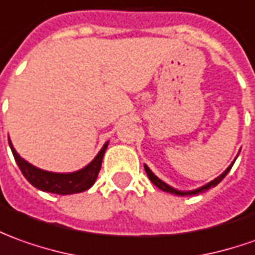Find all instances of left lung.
Wrapping results in <instances>:
<instances>
[{"mask_svg":"<svg viewBox=\"0 0 255 255\" xmlns=\"http://www.w3.org/2000/svg\"><path fill=\"white\" fill-rule=\"evenodd\" d=\"M239 153H240V152H239ZM236 159H237V156H236ZM236 159H235V160H236ZM235 160L232 162V164H230L226 170L223 171L221 176H218V177L215 178V180L209 181V183H208V184H205V186L200 187V188H197V190H191V191H180V190H176V188H173L171 186H169L167 183H164L163 180H160V178L157 177L156 174L150 170L146 164H143V167H145V171H146V174H148L149 180L152 181V183H153V184H155V186L157 187V188H160V190H162V191H164V193H170V194H174V195H181V197H184V195H197V194H200V193H205V191H207V190H209L211 187L218 186V184L222 181L223 178H225V176L229 173L230 169H232V166H233V163H235Z\"/></svg>","mask_w":255,"mask_h":255,"instance_id":"obj_1","label":"left lung"}]
</instances>
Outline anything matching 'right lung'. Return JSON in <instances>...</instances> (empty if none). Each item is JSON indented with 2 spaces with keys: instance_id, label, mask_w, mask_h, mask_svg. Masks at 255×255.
<instances>
[{
  "instance_id": "right-lung-1",
  "label": "right lung",
  "mask_w": 255,
  "mask_h": 255,
  "mask_svg": "<svg viewBox=\"0 0 255 255\" xmlns=\"http://www.w3.org/2000/svg\"><path fill=\"white\" fill-rule=\"evenodd\" d=\"M8 142H9L13 157H15L19 169L26 177V180L33 187L39 188L41 191L60 194V195L82 193L95 184L100 167H102V160L105 156V152L107 149V145H109V141H107L103 145V148L99 150V153L95 156V159L89 164H86L84 169L71 171V173H54V171L41 170L29 162H26L23 157L19 156V153L15 150L9 138H8Z\"/></svg>"
}]
</instances>
